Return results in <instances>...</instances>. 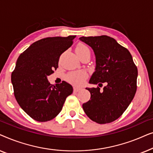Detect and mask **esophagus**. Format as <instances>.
Here are the masks:
<instances>
[{"label":"esophagus","mask_w":153,"mask_h":153,"mask_svg":"<svg viewBox=\"0 0 153 153\" xmlns=\"http://www.w3.org/2000/svg\"><path fill=\"white\" fill-rule=\"evenodd\" d=\"M81 88H79V87H74V92H78L80 91Z\"/></svg>","instance_id":"obj_1"}]
</instances>
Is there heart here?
Instances as JSON below:
<instances>
[{"mask_svg": "<svg viewBox=\"0 0 153 153\" xmlns=\"http://www.w3.org/2000/svg\"><path fill=\"white\" fill-rule=\"evenodd\" d=\"M75 51H76V53L79 57L86 53L91 54V50L89 48L82 43H79L76 45V48H75ZM86 76L87 74L83 71H76V72L71 73L69 75L68 78L69 81L74 85H80L83 83Z\"/></svg>", "mask_w": 153, "mask_h": 153, "instance_id": "obj_1", "label": "heart"}]
</instances>
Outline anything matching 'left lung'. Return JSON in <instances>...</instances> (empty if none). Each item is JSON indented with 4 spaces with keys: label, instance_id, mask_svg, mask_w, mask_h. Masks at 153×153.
<instances>
[{
    "label": "left lung",
    "instance_id": "1",
    "mask_svg": "<svg viewBox=\"0 0 153 153\" xmlns=\"http://www.w3.org/2000/svg\"><path fill=\"white\" fill-rule=\"evenodd\" d=\"M79 39L93 49L96 68L89 83L99 84L85 88L91 93V99L83 104V111L94 122L111 123L122 116L134 97L137 68L128 50L112 37L101 35ZM103 82L106 85L100 90Z\"/></svg>",
    "mask_w": 153,
    "mask_h": 153
}]
</instances>
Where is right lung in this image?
<instances>
[{
  "instance_id": "1",
  "label": "right lung",
  "mask_w": 153,
  "mask_h": 153,
  "mask_svg": "<svg viewBox=\"0 0 153 153\" xmlns=\"http://www.w3.org/2000/svg\"><path fill=\"white\" fill-rule=\"evenodd\" d=\"M75 35L46 37L32 44L19 56L11 75L14 94L21 108L30 118L47 122L61 111L73 92L65 81L52 85L47 76L58 68L61 54L73 44Z\"/></svg>"
}]
</instances>
